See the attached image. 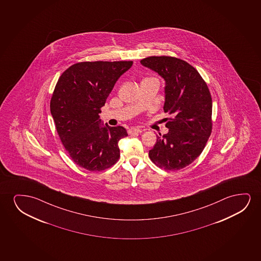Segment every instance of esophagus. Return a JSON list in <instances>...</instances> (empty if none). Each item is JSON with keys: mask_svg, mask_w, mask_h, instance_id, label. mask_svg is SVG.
Returning <instances> with one entry per match:
<instances>
[{"mask_svg": "<svg viewBox=\"0 0 261 261\" xmlns=\"http://www.w3.org/2000/svg\"><path fill=\"white\" fill-rule=\"evenodd\" d=\"M143 131L141 130L140 128H136V127H131V128L128 130L129 135H136V134H139V133H142Z\"/></svg>", "mask_w": 261, "mask_h": 261, "instance_id": "obj_1", "label": "esophagus"}]
</instances>
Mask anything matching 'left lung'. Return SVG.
Returning <instances> with one entry per match:
<instances>
[{"instance_id":"left-lung-1","label":"left lung","mask_w":261,"mask_h":261,"mask_svg":"<svg viewBox=\"0 0 261 261\" xmlns=\"http://www.w3.org/2000/svg\"><path fill=\"white\" fill-rule=\"evenodd\" d=\"M141 64L165 80V112L172 115L168 134L157 137L149 151L154 164L179 170L202 152L212 130V99L207 84L193 66L168 56H151Z\"/></svg>"}]
</instances>
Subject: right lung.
<instances>
[{
  "label": "right lung",
  "instance_id": "add662e5",
  "mask_svg": "<svg viewBox=\"0 0 261 261\" xmlns=\"http://www.w3.org/2000/svg\"><path fill=\"white\" fill-rule=\"evenodd\" d=\"M133 61H86L66 69L50 99V113L68 155L79 167L101 171L118 161L123 126L104 125L101 111L115 84Z\"/></svg>",
  "mask_w": 261,
  "mask_h": 261
}]
</instances>
